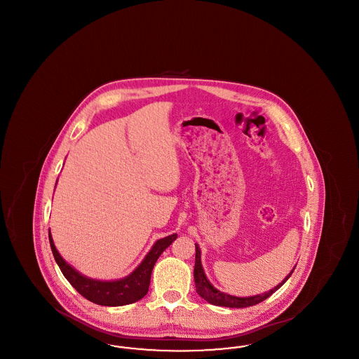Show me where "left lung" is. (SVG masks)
I'll use <instances>...</instances> for the list:
<instances>
[{
	"label": "left lung",
	"instance_id": "8db88e82",
	"mask_svg": "<svg viewBox=\"0 0 359 359\" xmlns=\"http://www.w3.org/2000/svg\"><path fill=\"white\" fill-rule=\"evenodd\" d=\"M195 268H194V280H195V287H196V292L201 297H203L205 302H208L210 304L214 306H221V307L229 308H246L256 306L258 303L266 300L272 293L278 290L288 278L290 274L293 273L294 268L284 280L283 283H280L277 287H274L273 290L262 293V294H257V296H250V297H236V296H230L227 293H223L221 290L214 288L210 281L207 280L203 268H202V262H201V249L199 246L195 243Z\"/></svg>",
	"mask_w": 359,
	"mask_h": 359
}]
</instances>
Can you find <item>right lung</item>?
<instances>
[{
	"label": "right lung",
	"mask_w": 359,
	"mask_h": 359,
	"mask_svg": "<svg viewBox=\"0 0 359 359\" xmlns=\"http://www.w3.org/2000/svg\"><path fill=\"white\" fill-rule=\"evenodd\" d=\"M48 237H50V245H51L52 255L55 257V261L59 265L62 273L65 274V277L69 280V284L85 299L95 304L107 306V307H118V306L135 303L148 293L154 264L160 255L176 239L177 234H172L170 237L158 239L154 243V248L151 249V252L144 258V261L138 265L136 271L129 274L128 277L117 281L93 280L76 272L57 253L50 231H48Z\"/></svg>",
	"instance_id": "obj_1"
}]
</instances>
